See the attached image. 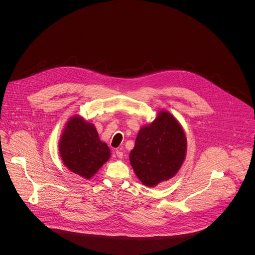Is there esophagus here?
I'll return each instance as SVG.
<instances>
[{
  "instance_id": "obj_1",
  "label": "esophagus",
  "mask_w": 255,
  "mask_h": 255,
  "mask_svg": "<svg viewBox=\"0 0 255 255\" xmlns=\"http://www.w3.org/2000/svg\"><path fill=\"white\" fill-rule=\"evenodd\" d=\"M116 154H117V156H118L120 159H122V158L124 157V153H123L121 150H117V151H116Z\"/></svg>"
}]
</instances>
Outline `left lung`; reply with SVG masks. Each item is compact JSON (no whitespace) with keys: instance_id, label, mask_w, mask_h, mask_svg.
Here are the masks:
<instances>
[{"instance_id":"1","label":"left lung","mask_w":255,"mask_h":255,"mask_svg":"<svg viewBox=\"0 0 255 255\" xmlns=\"http://www.w3.org/2000/svg\"><path fill=\"white\" fill-rule=\"evenodd\" d=\"M185 153L186 137L181 124L169 112L160 111L138 131L129 161L139 181L153 187L179 172Z\"/></svg>"}]
</instances>
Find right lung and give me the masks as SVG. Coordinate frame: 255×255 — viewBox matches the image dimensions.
Here are the masks:
<instances>
[{"label":"right lung","mask_w":255,"mask_h":255,"mask_svg":"<svg viewBox=\"0 0 255 255\" xmlns=\"http://www.w3.org/2000/svg\"><path fill=\"white\" fill-rule=\"evenodd\" d=\"M59 151L65 166L89 180L109 160L110 148L99 138L94 125L82 117H72L63 130Z\"/></svg>","instance_id":"right-lung-1"}]
</instances>
